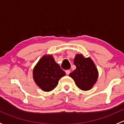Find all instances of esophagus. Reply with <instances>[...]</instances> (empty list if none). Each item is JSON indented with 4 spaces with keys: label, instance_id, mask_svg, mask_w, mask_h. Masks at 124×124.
<instances>
[{
    "label": "esophagus",
    "instance_id": "1",
    "mask_svg": "<svg viewBox=\"0 0 124 124\" xmlns=\"http://www.w3.org/2000/svg\"><path fill=\"white\" fill-rule=\"evenodd\" d=\"M70 72H71V71H70V70H67V71H66V74L67 75H68L69 74H70Z\"/></svg>",
    "mask_w": 124,
    "mask_h": 124
}]
</instances>
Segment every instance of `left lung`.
Returning a JSON list of instances; mask_svg holds the SVG:
<instances>
[{
	"label": "left lung",
	"instance_id": "left-lung-1",
	"mask_svg": "<svg viewBox=\"0 0 124 124\" xmlns=\"http://www.w3.org/2000/svg\"><path fill=\"white\" fill-rule=\"evenodd\" d=\"M74 63L76 69L70 74L77 86L84 91L90 90L98 78V71L92 59L84 58L83 54L75 56Z\"/></svg>",
	"mask_w": 124,
	"mask_h": 124
}]
</instances>
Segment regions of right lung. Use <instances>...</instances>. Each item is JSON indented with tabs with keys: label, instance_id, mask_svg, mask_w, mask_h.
Returning <instances> with one entry per match:
<instances>
[{
	"label": "right lung",
	"instance_id": "obj_1",
	"mask_svg": "<svg viewBox=\"0 0 124 124\" xmlns=\"http://www.w3.org/2000/svg\"><path fill=\"white\" fill-rule=\"evenodd\" d=\"M35 83L44 92H50L58 85L59 80L65 72L56 63L52 55H44L33 70Z\"/></svg>",
	"mask_w": 124,
	"mask_h": 124
}]
</instances>
